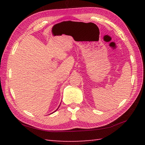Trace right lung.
<instances>
[{
  "label": "right lung",
  "instance_id": "1",
  "mask_svg": "<svg viewBox=\"0 0 145 145\" xmlns=\"http://www.w3.org/2000/svg\"><path fill=\"white\" fill-rule=\"evenodd\" d=\"M60 105H59V106H60ZM59 106H58V108H57V109L56 110H55V112H56V111H57V110L58 109V108H59ZM54 112H53V113H54ZM52 113H50V114H52Z\"/></svg>",
  "mask_w": 145,
  "mask_h": 145
}]
</instances>
